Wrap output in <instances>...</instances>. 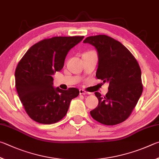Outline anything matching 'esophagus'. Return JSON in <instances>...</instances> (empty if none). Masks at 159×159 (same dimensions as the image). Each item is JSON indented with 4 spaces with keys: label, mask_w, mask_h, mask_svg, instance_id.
Listing matches in <instances>:
<instances>
[{
    "label": "esophagus",
    "mask_w": 159,
    "mask_h": 159,
    "mask_svg": "<svg viewBox=\"0 0 159 159\" xmlns=\"http://www.w3.org/2000/svg\"><path fill=\"white\" fill-rule=\"evenodd\" d=\"M80 94H87V95H89V94H91V93L89 92H87V91H84V89H80Z\"/></svg>",
    "instance_id": "obj_1"
}]
</instances>
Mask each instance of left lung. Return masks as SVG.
I'll list each match as a JSON object with an SVG mask.
<instances>
[{"mask_svg":"<svg viewBox=\"0 0 159 159\" xmlns=\"http://www.w3.org/2000/svg\"><path fill=\"white\" fill-rule=\"evenodd\" d=\"M84 43L96 47L98 55L96 76L109 83L104 97L95 93L98 105L91 115L107 126L120 124L129 118L143 93L140 66L126 47L109 36H89Z\"/></svg>","mask_w":159,"mask_h":159,"instance_id":"8db88e82","label":"left lung"}]
</instances>
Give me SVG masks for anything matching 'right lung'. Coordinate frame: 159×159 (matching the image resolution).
Here are the masks:
<instances>
[{
    "instance_id": "obj_1",
    "label": "right lung",
    "mask_w": 159,
    "mask_h": 159,
    "mask_svg": "<svg viewBox=\"0 0 159 159\" xmlns=\"http://www.w3.org/2000/svg\"><path fill=\"white\" fill-rule=\"evenodd\" d=\"M84 36L53 37L38 42L28 50L15 70V87L30 118L43 124L57 123L66 116L76 88L63 91L53 87L52 75L64 66L68 52Z\"/></svg>"
}]
</instances>
